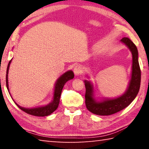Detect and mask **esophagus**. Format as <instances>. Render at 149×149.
<instances>
[{
  "mask_svg": "<svg viewBox=\"0 0 149 149\" xmlns=\"http://www.w3.org/2000/svg\"><path fill=\"white\" fill-rule=\"evenodd\" d=\"M74 72L75 75H79L83 73V68L81 65H75L74 69Z\"/></svg>",
  "mask_w": 149,
  "mask_h": 149,
  "instance_id": "1",
  "label": "esophagus"
}]
</instances>
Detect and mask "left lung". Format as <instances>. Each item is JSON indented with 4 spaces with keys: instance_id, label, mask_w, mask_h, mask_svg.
<instances>
[{
    "instance_id": "obj_1",
    "label": "left lung",
    "mask_w": 149,
    "mask_h": 149,
    "mask_svg": "<svg viewBox=\"0 0 149 149\" xmlns=\"http://www.w3.org/2000/svg\"><path fill=\"white\" fill-rule=\"evenodd\" d=\"M121 42L126 45L132 52V75L127 89L123 95L112 98H104L98 100L95 97L94 85L89 81L85 80V105L87 110L99 116H109L124 109L135 99L141 85V70L138 60V50L135 44L127 38L123 37Z\"/></svg>"
}]
</instances>
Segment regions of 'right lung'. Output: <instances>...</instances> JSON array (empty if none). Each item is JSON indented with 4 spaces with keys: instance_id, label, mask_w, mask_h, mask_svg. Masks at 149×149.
<instances>
[{
    "instance_id": "obj_1",
    "label": "right lung",
    "mask_w": 149,
    "mask_h": 149,
    "mask_svg": "<svg viewBox=\"0 0 149 149\" xmlns=\"http://www.w3.org/2000/svg\"><path fill=\"white\" fill-rule=\"evenodd\" d=\"M12 60L9 62L8 64V67H7V70H6V87L9 93H10V91H9V87H8V76L10 65ZM74 77V72H73V71H72V70H68V71L65 72L64 74H63L61 76H60L58 79L56 80V83H55L54 87L53 98H52V101L50 103H49L48 104H46L45 106H40V107L31 108L22 107H20L19 104H17V103L14 101V99H12V97H11L17 107H18L22 110H23L25 112H26L27 114L35 116H47L51 114L52 112H54V111L57 109L60 102V95H61L63 87H64V85H65V83L68 81L72 79Z\"/></svg>"
}]
</instances>
